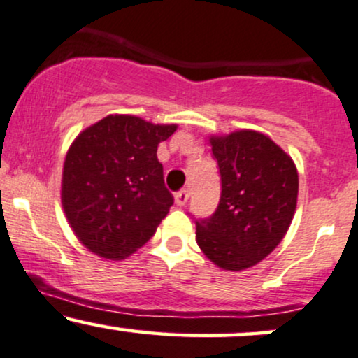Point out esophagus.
I'll return each instance as SVG.
<instances>
[{"label": "esophagus", "mask_w": 358, "mask_h": 358, "mask_svg": "<svg viewBox=\"0 0 358 358\" xmlns=\"http://www.w3.org/2000/svg\"><path fill=\"white\" fill-rule=\"evenodd\" d=\"M189 191L187 189H182V191H179V192H176L174 194V199H176V204L178 206H186V203L189 201Z\"/></svg>", "instance_id": "obj_1"}]
</instances>
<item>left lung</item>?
Masks as SVG:
<instances>
[{
  "mask_svg": "<svg viewBox=\"0 0 358 358\" xmlns=\"http://www.w3.org/2000/svg\"><path fill=\"white\" fill-rule=\"evenodd\" d=\"M220 166L221 199L209 220L196 221V241L209 262L226 271L255 266L280 245L298 197L295 162L256 130L211 136Z\"/></svg>",
  "mask_w": 358,
  "mask_h": 358,
  "instance_id": "1",
  "label": "left lung"
}]
</instances>
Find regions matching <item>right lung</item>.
<instances>
[{
	"label": "right lung",
	"instance_id": "obj_1",
	"mask_svg": "<svg viewBox=\"0 0 358 358\" xmlns=\"http://www.w3.org/2000/svg\"><path fill=\"white\" fill-rule=\"evenodd\" d=\"M178 130L136 115H107L71 142L62 174V206L92 253L125 259L154 236L174 197L157 147Z\"/></svg>",
	"mask_w": 358,
	"mask_h": 358
}]
</instances>
